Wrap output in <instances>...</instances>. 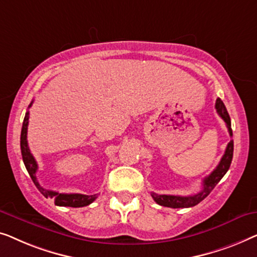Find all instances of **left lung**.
I'll return each mask as SVG.
<instances>
[{"label": "left lung", "mask_w": 257, "mask_h": 257, "mask_svg": "<svg viewBox=\"0 0 257 257\" xmlns=\"http://www.w3.org/2000/svg\"><path fill=\"white\" fill-rule=\"evenodd\" d=\"M215 109L216 113L219 114V116L225 121V123L228 128V133L230 136H233L232 127H230V117L228 111H227L225 104L221 101V99H216L215 102ZM233 151H234V143L233 140L227 144V148L225 150V154L220 161L218 166L213 170L211 175H208L206 178L202 180V189L199 193L193 194V196H170V194H157L155 192H151V197L154 198V200L157 202L158 205L165 206V207H171V208H186V207H192L199 204L201 200H204L206 197L211 193V191L214 189L223 176L226 175V172L228 171L230 163L233 160Z\"/></svg>", "instance_id": "1"}]
</instances>
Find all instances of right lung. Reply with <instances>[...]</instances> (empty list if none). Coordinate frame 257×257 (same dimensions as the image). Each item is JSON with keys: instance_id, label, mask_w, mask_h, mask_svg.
Returning a JSON list of instances; mask_svg holds the SVG:
<instances>
[{"instance_id": "obj_1", "label": "right lung", "mask_w": 257, "mask_h": 257, "mask_svg": "<svg viewBox=\"0 0 257 257\" xmlns=\"http://www.w3.org/2000/svg\"><path fill=\"white\" fill-rule=\"evenodd\" d=\"M32 102L29 104V108L31 107ZM28 124H29V111L25 113V117L23 121V125H22V132H21V151H22V157H23V162L25 168H27L29 175H30L32 182L36 185V187L39 190L43 196L45 198H51L55 200V204L57 206H68V207H84L87 206L96 199L97 194H93V196H86V194L80 193H59L56 191L46 190L44 187L39 185L37 177H36V172L38 170L37 162H36L35 157L32 156L28 146V140H27V134H28Z\"/></svg>"}]
</instances>
